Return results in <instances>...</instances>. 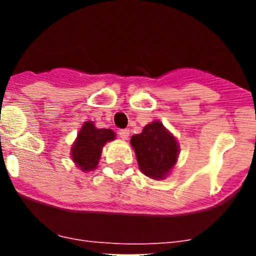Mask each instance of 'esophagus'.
<instances>
[{"label":"esophagus","mask_w":256,"mask_h":256,"mask_svg":"<svg viewBox=\"0 0 256 256\" xmlns=\"http://www.w3.org/2000/svg\"><path fill=\"white\" fill-rule=\"evenodd\" d=\"M119 136L122 140H126L130 137V130H119Z\"/></svg>","instance_id":"34e87169"}]
</instances>
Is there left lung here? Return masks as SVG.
I'll return each instance as SVG.
<instances>
[{"instance_id":"left-lung-1","label":"left lung","mask_w":256,"mask_h":256,"mask_svg":"<svg viewBox=\"0 0 256 256\" xmlns=\"http://www.w3.org/2000/svg\"><path fill=\"white\" fill-rule=\"evenodd\" d=\"M130 144L141 172L154 180L164 178L177 162V141L160 122L148 124L130 138Z\"/></svg>"}]
</instances>
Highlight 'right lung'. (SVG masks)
Masks as SVG:
<instances>
[{"label":"right lung","mask_w":256,"mask_h":256,"mask_svg":"<svg viewBox=\"0 0 256 256\" xmlns=\"http://www.w3.org/2000/svg\"><path fill=\"white\" fill-rule=\"evenodd\" d=\"M115 138V133L106 128H96L92 122H86L79 130L76 141L72 148V158L82 170H92L97 166L102 146Z\"/></svg>","instance_id":"1"}]
</instances>
